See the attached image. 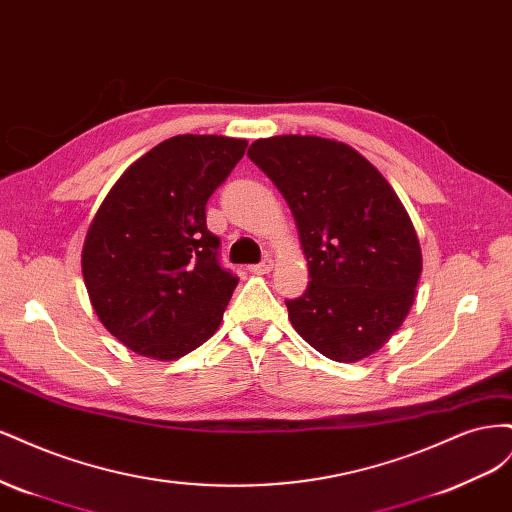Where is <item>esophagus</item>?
Returning a JSON list of instances; mask_svg holds the SVG:
<instances>
[{
  "label": "esophagus",
  "instance_id": "34e87169",
  "mask_svg": "<svg viewBox=\"0 0 512 512\" xmlns=\"http://www.w3.org/2000/svg\"><path fill=\"white\" fill-rule=\"evenodd\" d=\"M271 269H273V260H271V258H265L262 262H258V265H252V267H250V271L256 273V275H265V273H269Z\"/></svg>",
  "mask_w": 512,
  "mask_h": 512
}]
</instances>
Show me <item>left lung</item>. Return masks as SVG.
Masks as SVG:
<instances>
[{"label":"left lung","instance_id":"8db88e82","mask_svg":"<svg viewBox=\"0 0 512 512\" xmlns=\"http://www.w3.org/2000/svg\"><path fill=\"white\" fill-rule=\"evenodd\" d=\"M250 160L282 192L299 228L309 282L288 318L327 359L354 363L380 350L406 320L423 271L401 200L374 164L320 136H271Z\"/></svg>","mask_w":512,"mask_h":512}]
</instances>
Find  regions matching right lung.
Returning a JSON list of instances; mask_svg holds the SVG:
<instances>
[{
    "label": "right lung",
    "instance_id": "obj_1",
    "mask_svg": "<svg viewBox=\"0 0 512 512\" xmlns=\"http://www.w3.org/2000/svg\"><path fill=\"white\" fill-rule=\"evenodd\" d=\"M245 147L228 136H173L104 198L81 265L91 305L123 346L175 361L218 331L239 277L220 265L205 207Z\"/></svg>",
    "mask_w": 512,
    "mask_h": 512
}]
</instances>
